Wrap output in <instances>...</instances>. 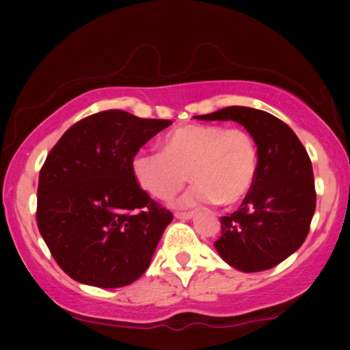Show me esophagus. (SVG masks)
<instances>
[{"mask_svg": "<svg viewBox=\"0 0 350 350\" xmlns=\"http://www.w3.org/2000/svg\"><path fill=\"white\" fill-rule=\"evenodd\" d=\"M175 217L178 219H189L194 217V212H176Z\"/></svg>", "mask_w": 350, "mask_h": 350, "instance_id": "34e87169", "label": "esophagus"}]
</instances>
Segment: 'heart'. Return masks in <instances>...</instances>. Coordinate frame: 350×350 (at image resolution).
<instances>
[{"instance_id": "obj_1", "label": "heart", "mask_w": 350, "mask_h": 350, "mask_svg": "<svg viewBox=\"0 0 350 350\" xmlns=\"http://www.w3.org/2000/svg\"><path fill=\"white\" fill-rule=\"evenodd\" d=\"M191 180L196 183L178 205H234L250 193L258 172V148L245 129L218 124H185L167 133L162 151L132 157L137 183L157 199H169Z\"/></svg>"}]
</instances>
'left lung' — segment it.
<instances>
[{
    "instance_id": "obj_1",
    "label": "left lung",
    "mask_w": 350,
    "mask_h": 350,
    "mask_svg": "<svg viewBox=\"0 0 350 350\" xmlns=\"http://www.w3.org/2000/svg\"><path fill=\"white\" fill-rule=\"evenodd\" d=\"M200 121H236L258 146V172L241 208L221 217L215 248L243 272L271 269L303 245L315 212L314 172L296 133L279 118L247 107H228L194 116Z\"/></svg>"
}]
</instances>
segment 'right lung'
I'll use <instances>...</instances> for the list:
<instances>
[{
  "label": "right lung",
  "instance_id": "1",
  "mask_svg": "<svg viewBox=\"0 0 350 350\" xmlns=\"http://www.w3.org/2000/svg\"><path fill=\"white\" fill-rule=\"evenodd\" d=\"M170 124L107 109L73 124L49 151L38 181L36 223L71 279L118 288L148 269L174 215L140 188L132 157Z\"/></svg>",
  "mask_w": 350,
  "mask_h": 350
}]
</instances>
